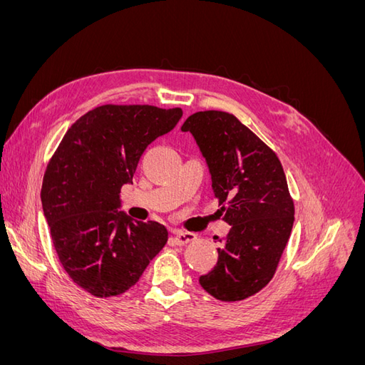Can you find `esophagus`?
I'll use <instances>...</instances> for the list:
<instances>
[{
    "label": "esophagus",
    "instance_id": "obj_1",
    "mask_svg": "<svg viewBox=\"0 0 365 365\" xmlns=\"http://www.w3.org/2000/svg\"><path fill=\"white\" fill-rule=\"evenodd\" d=\"M196 239V236L193 233H182V231H176L173 233V242L176 245H185V244H190Z\"/></svg>",
    "mask_w": 365,
    "mask_h": 365
}]
</instances>
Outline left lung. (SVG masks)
<instances>
[{
	"label": "left lung",
	"instance_id": "left-lung-1",
	"mask_svg": "<svg viewBox=\"0 0 365 365\" xmlns=\"http://www.w3.org/2000/svg\"><path fill=\"white\" fill-rule=\"evenodd\" d=\"M212 175L220 216L231 225L216 267L200 284L220 302H239L267 286L294 225V202L277 155L228 113L201 111L184 121Z\"/></svg>",
	"mask_w": 365,
	"mask_h": 365
}]
</instances>
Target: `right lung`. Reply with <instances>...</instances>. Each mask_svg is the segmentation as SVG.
I'll return each mask as SVG.
<instances>
[{"mask_svg":"<svg viewBox=\"0 0 365 365\" xmlns=\"http://www.w3.org/2000/svg\"><path fill=\"white\" fill-rule=\"evenodd\" d=\"M181 117V108L98 106L76 120L47 165L41 201L54 250L94 297L126 292L168 242L164 225L120 212V190L145 149Z\"/></svg>","mask_w":365,"mask_h":365,"instance_id":"right-lung-1","label":"right lung"}]
</instances>
